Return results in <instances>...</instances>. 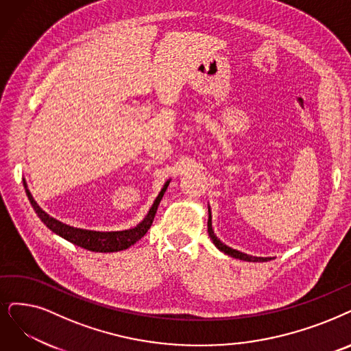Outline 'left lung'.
Masks as SVG:
<instances>
[{
  "mask_svg": "<svg viewBox=\"0 0 351 351\" xmlns=\"http://www.w3.org/2000/svg\"><path fill=\"white\" fill-rule=\"evenodd\" d=\"M207 230H208V236L210 239L213 241V243L216 245L217 249H220L221 252H224V254L232 256V258H236V259H241V261H247V262H266V261H271V258H256V256H249L246 254H242V252L236 250V249H232L229 246H226L224 243H221L217 236L215 234L213 229H212V213H210V208H208V220H207Z\"/></svg>",
  "mask_w": 351,
  "mask_h": 351,
  "instance_id": "obj_1",
  "label": "left lung"
}]
</instances>
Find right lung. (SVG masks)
<instances>
[{
	"mask_svg": "<svg viewBox=\"0 0 351 351\" xmlns=\"http://www.w3.org/2000/svg\"><path fill=\"white\" fill-rule=\"evenodd\" d=\"M168 184H170V181H167V183L164 184V187L161 189V191L158 194V197L151 206L148 215L145 216V219L141 223L136 224L135 228L128 229V230H121V232H96V230H86V229H77L73 226H69V224H64L59 220L53 219L51 216H49L34 202L33 195L29 191V189H27V184L24 181L25 193H27V195H29V200L34 208V212L53 233L62 236L63 239L69 241L73 245H77L83 249H88L92 252H102V254H105V252H118V250L128 249L130 246H132L134 243H136L139 239H141V237L151 228L152 220H154V217H156V213H157L158 204L162 199V195H164Z\"/></svg>",
	"mask_w": 351,
	"mask_h": 351,
	"instance_id": "obj_1",
	"label": "right lung"
}]
</instances>
